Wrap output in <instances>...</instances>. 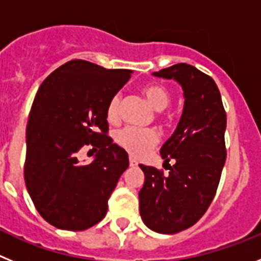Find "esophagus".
<instances>
[{"mask_svg": "<svg viewBox=\"0 0 261 261\" xmlns=\"http://www.w3.org/2000/svg\"><path fill=\"white\" fill-rule=\"evenodd\" d=\"M129 166H130V167H135V166H137V161H136L133 156H129Z\"/></svg>", "mask_w": 261, "mask_h": 261, "instance_id": "esophagus-1", "label": "esophagus"}]
</instances>
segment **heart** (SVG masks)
Instances as JSON below:
<instances>
[{"label": "heart", "instance_id": "heart-1", "mask_svg": "<svg viewBox=\"0 0 261 261\" xmlns=\"http://www.w3.org/2000/svg\"><path fill=\"white\" fill-rule=\"evenodd\" d=\"M141 93L145 96L149 105L158 111V117L161 119H168L171 114H168L166 108L171 102V94L167 87L158 84H147L141 87ZM121 94H115L110 99L107 105V119L111 123H117L121 115ZM159 141V136L154 129H137L133 126H126L116 133V142L123 147L124 150L128 151L135 156H141L145 153L153 149Z\"/></svg>", "mask_w": 261, "mask_h": 261}]
</instances>
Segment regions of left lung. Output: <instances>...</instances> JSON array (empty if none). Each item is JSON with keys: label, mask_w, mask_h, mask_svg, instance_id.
Segmentation results:
<instances>
[{"label": "left lung", "mask_w": 261, "mask_h": 261, "mask_svg": "<svg viewBox=\"0 0 261 261\" xmlns=\"http://www.w3.org/2000/svg\"><path fill=\"white\" fill-rule=\"evenodd\" d=\"M153 74L176 80L186 100L174 135L161 149L168 174L140 165V213L149 229L176 234L195 225L216 196L226 161V111L213 78L195 66L181 62Z\"/></svg>", "instance_id": "1"}]
</instances>
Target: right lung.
Returning <instances> with one entry per match:
<instances>
[{
    "label": "right lung",
    "instance_id": "obj_1",
    "mask_svg": "<svg viewBox=\"0 0 261 261\" xmlns=\"http://www.w3.org/2000/svg\"><path fill=\"white\" fill-rule=\"evenodd\" d=\"M130 73L71 60L39 87L26 129L24 181L36 211L57 229L82 231L107 213L129 159L107 135L106 110ZM85 147L97 151L89 165L79 159Z\"/></svg>",
    "mask_w": 261,
    "mask_h": 261
}]
</instances>
